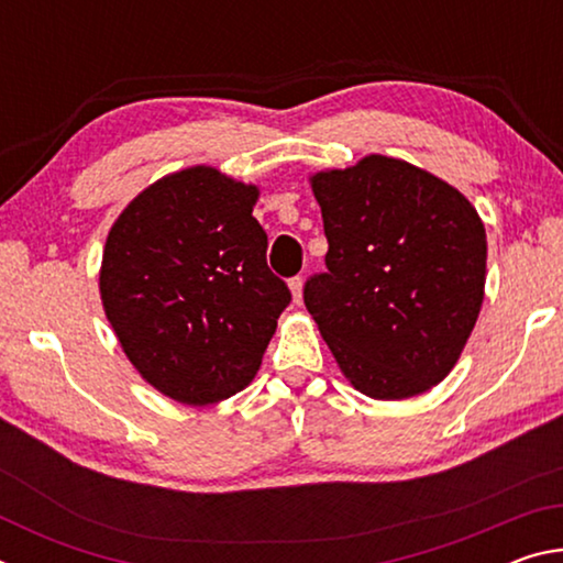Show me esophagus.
<instances>
[{"label":"esophagus","mask_w":563,"mask_h":563,"mask_svg":"<svg viewBox=\"0 0 563 563\" xmlns=\"http://www.w3.org/2000/svg\"><path fill=\"white\" fill-rule=\"evenodd\" d=\"M290 292H292V302L300 305L302 302V278L298 275V278H290Z\"/></svg>","instance_id":"1"}]
</instances>
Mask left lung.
<instances>
[{"label": "left lung", "instance_id": "obj_1", "mask_svg": "<svg viewBox=\"0 0 563 563\" xmlns=\"http://www.w3.org/2000/svg\"><path fill=\"white\" fill-rule=\"evenodd\" d=\"M328 273L305 308L342 375L373 399L422 395L452 373L479 318L487 233L446 180L389 156L310 176Z\"/></svg>", "mask_w": 563, "mask_h": 563}]
</instances>
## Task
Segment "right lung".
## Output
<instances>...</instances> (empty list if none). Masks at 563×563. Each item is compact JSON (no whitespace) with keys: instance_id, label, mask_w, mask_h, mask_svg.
<instances>
[{"instance_id":"1","label":"right lung","mask_w":563,"mask_h":563,"mask_svg":"<svg viewBox=\"0 0 563 563\" xmlns=\"http://www.w3.org/2000/svg\"><path fill=\"white\" fill-rule=\"evenodd\" d=\"M255 201L258 186L190 166L141 190L109 231L103 312L139 375L176 402L213 405L251 385L290 302Z\"/></svg>"}]
</instances>
